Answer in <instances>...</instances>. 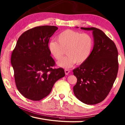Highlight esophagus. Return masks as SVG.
<instances>
[{"instance_id":"34e87169","label":"esophagus","mask_w":125,"mask_h":125,"mask_svg":"<svg viewBox=\"0 0 125 125\" xmlns=\"http://www.w3.org/2000/svg\"><path fill=\"white\" fill-rule=\"evenodd\" d=\"M64 71H65V73L66 75H68V74L69 73H70V71L69 69H65Z\"/></svg>"}]
</instances>
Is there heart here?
I'll list each match as a JSON object with an SVG mask.
<instances>
[{
  "label": "heart",
  "instance_id": "heart-1",
  "mask_svg": "<svg viewBox=\"0 0 125 125\" xmlns=\"http://www.w3.org/2000/svg\"><path fill=\"white\" fill-rule=\"evenodd\" d=\"M56 40L50 41L48 48L57 60L62 58L66 50L68 55L57 63L64 68L72 67L75 63L84 62L90 56L94 46V41L89 34L71 30L62 31L56 36Z\"/></svg>",
  "mask_w": 125,
  "mask_h": 125
}]
</instances>
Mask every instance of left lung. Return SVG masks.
I'll use <instances>...</instances> for the list:
<instances>
[{
    "label": "left lung",
    "mask_w": 125,
    "mask_h": 125,
    "mask_svg": "<svg viewBox=\"0 0 125 125\" xmlns=\"http://www.w3.org/2000/svg\"><path fill=\"white\" fill-rule=\"evenodd\" d=\"M81 28L93 31L94 46L89 58L73 70L77 79L73 93L82 102L94 105L104 100L112 89L118 71V52L114 42L99 29Z\"/></svg>",
    "instance_id": "left-lung-1"
}]
</instances>
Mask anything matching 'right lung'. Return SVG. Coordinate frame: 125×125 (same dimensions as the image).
<instances>
[{
    "label": "right lung",
    "instance_id": "obj_1",
    "mask_svg": "<svg viewBox=\"0 0 125 125\" xmlns=\"http://www.w3.org/2000/svg\"><path fill=\"white\" fill-rule=\"evenodd\" d=\"M58 28L42 26L30 29L18 39L11 55V64L18 91L33 101L47 97L55 83L65 76L55 63L48 48L49 39Z\"/></svg>",
    "mask_w": 125,
    "mask_h": 125
}]
</instances>
